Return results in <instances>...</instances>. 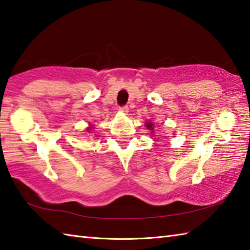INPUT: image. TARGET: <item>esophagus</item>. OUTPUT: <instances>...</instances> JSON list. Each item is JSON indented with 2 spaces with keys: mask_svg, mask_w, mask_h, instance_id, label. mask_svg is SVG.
Instances as JSON below:
<instances>
[{
  "mask_svg": "<svg viewBox=\"0 0 250 250\" xmlns=\"http://www.w3.org/2000/svg\"><path fill=\"white\" fill-rule=\"evenodd\" d=\"M119 110L121 111V113H125V114H126L129 111V107L128 106H121V107H119Z\"/></svg>",
  "mask_w": 250,
  "mask_h": 250,
  "instance_id": "esophagus-1",
  "label": "esophagus"
}]
</instances>
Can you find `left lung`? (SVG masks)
<instances>
[{"label": "left lung", "instance_id": "obj_1", "mask_svg": "<svg viewBox=\"0 0 250 250\" xmlns=\"http://www.w3.org/2000/svg\"><path fill=\"white\" fill-rule=\"evenodd\" d=\"M146 128L148 129V130H151V132H150V133H152V130H153V125L151 124V122H146Z\"/></svg>", "mask_w": 250, "mask_h": 250}]
</instances>
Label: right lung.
<instances>
[{
    "label": "right lung",
    "instance_id": "right-lung-1",
    "mask_svg": "<svg viewBox=\"0 0 250 250\" xmlns=\"http://www.w3.org/2000/svg\"><path fill=\"white\" fill-rule=\"evenodd\" d=\"M91 129H93V126H92V125H90V126H88V129H87V131L89 132V133H90V130H91Z\"/></svg>",
    "mask_w": 250,
    "mask_h": 250
}]
</instances>
